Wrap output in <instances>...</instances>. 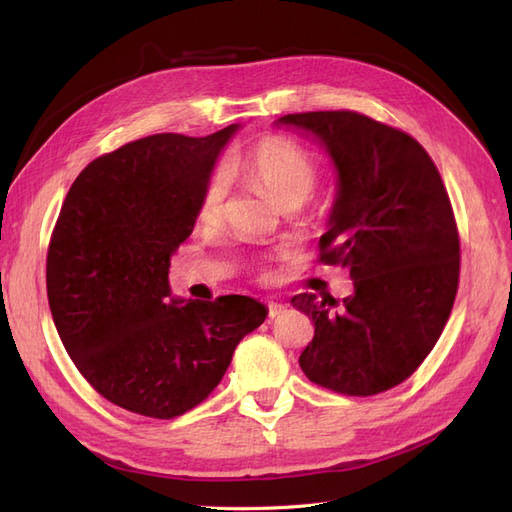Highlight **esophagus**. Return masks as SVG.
<instances>
[{"instance_id": "esophagus-1", "label": "esophagus", "mask_w": 512, "mask_h": 512, "mask_svg": "<svg viewBox=\"0 0 512 512\" xmlns=\"http://www.w3.org/2000/svg\"><path fill=\"white\" fill-rule=\"evenodd\" d=\"M284 309H286V305H282V303H269L267 305V314H269V318L273 320V318H277V316H280L282 312H284Z\"/></svg>"}]
</instances>
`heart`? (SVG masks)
I'll use <instances>...</instances> for the list:
<instances>
[{"label":"heart","mask_w":512,"mask_h":512,"mask_svg":"<svg viewBox=\"0 0 512 512\" xmlns=\"http://www.w3.org/2000/svg\"><path fill=\"white\" fill-rule=\"evenodd\" d=\"M232 168L280 209H299L314 194L320 168L316 158L286 136H267L232 162ZM226 205V181L211 175L196 200V222L211 226L220 222Z\"/></svg>","instance_id":"b5f03b06"}]
</instances>
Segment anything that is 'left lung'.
Listing matches in <instances>:
<instances>
[{
	"instance_id": "8db88e82",
	"label": "left lung",
	"mask_w": 512,
	"mask_h": 512,
	"mask_svg": "<svg viewBox=\"0 0 512 512\" xmlns=\"http://www.w3.org/2000/svg\"><path fill=\"white\" fill-rule=\"evenodd\" d=\"M337 168V198L320 260L350 271L354 294H297L314 320L303 374L342 395L369 397L410 378L440 339L459 286V232L436 164L406 132L354 111L284 115Z\"/></svg>"
}]
</instances>
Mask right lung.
Segmentation results:
<instances>
[{
    "label": "right lung",
    "mask_w": 512,
    "mask_h": 512,
    "mask_svg": "<svg viewBox=\"0 0 512 512\" xmlns=\"http://www.w3.org/2000/svg\"><path fill=\"white\" fill-rule=\"evenodd\" d=\"M237 128L126 143L89 162L61 205L46 254L53 322L81 376L123 410L166 421L192 410L267 318L241 294L170 299V256Z\"/></svg>",
    "instance_id": "right-lung-1"
}]
</instances>
